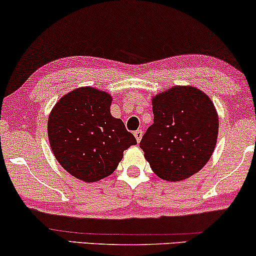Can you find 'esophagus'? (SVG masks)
<instances>
[{
  "instance_id": "esophagus-1",
  "label": "esophagus",
  "mask_w": 256,
  "mask_h": 256,
  "mask_svg": "<svg viewBox=\"0 0 256 256\" xmlns=\"http://www.w3.org/2000/svg\"><path fill=\"white\" fill-rule=\"evenodd\" d=\"M142 135H144V132H142L141 129H138V130H135V132H134V136H135L136 141H138V142L141 141Z\"/></svg>"
}]
</instances>
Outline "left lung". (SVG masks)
I'll list each match as a JSON object with an SVG mask.
<instances>
[{"instance_id": "left-lung-1", "label": "left lung", "mask_w": 256, "mask_h": 256, "mask_svg": "<svg viewBox=\"0 0 256 256\" xmlns=\"http://www.w3.org/2000/svg\"><path fill=\"white\" fill-rule=\"evenodd\" d=\"M154 124L142 136L152 170L167 181L184 180L207 164L216 144L214 104L194 87H174L152 98Z\"/></svg>"}]
</instances>
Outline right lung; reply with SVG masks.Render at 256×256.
I'll list each match as a JSON object with an SVG mask.
<instances>
[{
	"label": "right lung",
	"instance_id": "obj_1",
	"mask_svg": "<svg viewBox=\"0 0 256 256\" xmlns=\"http://www.w3.org/2000/svg\"><path fill=\"white\" fill-rule=\"evenodd\" d=\"M112 96L92 87L78 88L58 100L48 118L56 160L84 182L109 176L136 138L110 114Z\"/></svg>",
	"mask_w": 256,
	"mask_h": 256
}]
</instances>
